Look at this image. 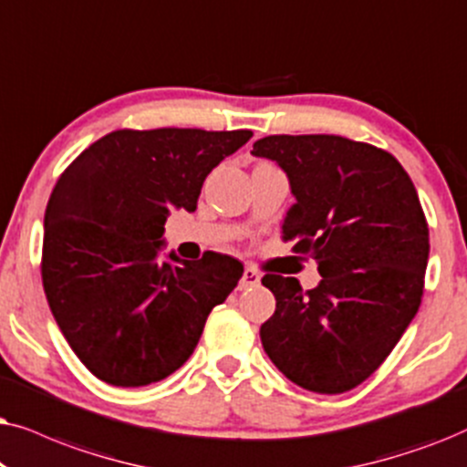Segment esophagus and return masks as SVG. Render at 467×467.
Returning a JSON list of instances; mask_svg holds the SVG:
<instances>
[{
    "label": "esophagus",
    "instance_id": "1",
    "mask_svg": "<svg viewBox=\"0 0 467 467\" xmlns=\"http://www.w3.org/2000/svg\"><path fill=\"white\" fill-rule=\"evenodd\" d=\"M260 284V273L254 269V266H245L244 275L239 279V290H247V288H256Z\"/></svg>",
    "mask_w": 467,
    "mask_h": 467
}]
</instances>
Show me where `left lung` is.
<instances>
[{"instance_id": "8db88e82", "label": "left lung", "mask_w": 467, "mask_h": 467, "mask_svg": "<svg viewBox=\"0 0 467 467\" xmlns=\"http://www.w3.org/2000/svg\"><path fill=\"white\" fill-rule=\"evenodd\" d=\"M254 155L285 172L295 204L282 223L318 263L320 284L266 273L275 314L265 352L298 387L346 393L368 380L419 312L429 228L403 166L384 149L333 134L265 136Z\"/></svg>"}]
</instances>
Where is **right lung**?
<instances>
[{"mask_svg": "<svg viewBox=\"0 0 467 467\" xmlns=\"http://www.w3.org/2000/svg\"><path fill=\"white\" fill-rule=\"evenodd\" d=\"M250 139L117 130L61 172L45 213L42 284L67 344L102 382L147 387L177 371L244 275L226 254L192 263L160 252L171 211H196L209 172Z\"/></svg>", "mask_w": 467, "mask_h": 467, "instance_id": "add662e5", "label": "right lung"}]
</instances>
